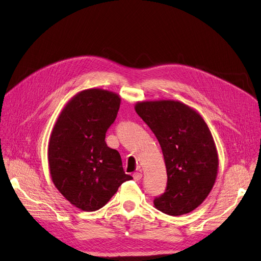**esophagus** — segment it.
I'll use <instances>...</instances> for the list:
<instances>
[{
    "instance_id": "1",
    "label": "esophagus",
    "mask_w": 261,
    "mask_h": 261,
    "mask_svg": "<svg viewBox=\"0 0 261 261\" xmlns=\"http://www.w3.org/2000/svg\"><path fill=\"white\" fill-rule=\"evenodd\" d=\"M133 177H134V179H135V180H140L141 179V177H143V174H141V173L140 172H137V173H134V174H133Z\"/></svg>"
}]
</instances>
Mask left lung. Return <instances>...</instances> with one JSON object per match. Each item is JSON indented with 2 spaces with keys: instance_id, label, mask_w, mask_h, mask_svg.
Instances as JSON below:
<instances>
[{
  "instance_id": "left-lung-1",
  "label": "left lung",
  "mask_w": 261,
  "mask_h": 261,
  "mask_svg": "<svg viewBox=\"0 0 261 261\" xmlns=\"http://www.w3.org/2000/svg\"><path fill=\"white\" fill-rule=\"evenodd\" d=\"M135 111L155 135L167 168L168 184L154 207L169 216H181L200 206L218 174L215 140L202 116L179 101H141Z\"/></svg>"
}]
</instances>
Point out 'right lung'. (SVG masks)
Masks as SVG:
<instances>
[{"mask_svg":"<svg viewBox=\"0 0 261 261\" xmlns=\"http://www.w3.org/2000/svg\"><path fill=\"white\" fill-rule=\"evenodd\" d=\"M121 97L99 88L86 89L70 99L52 129L48 161L53 184L73 206L96 211L112 198L125 174L117 150L106 144Z\"/></svg>","mask_w":261,"mask_h":261,"instance_id":"1","label":"right lung"}]
</instances>
